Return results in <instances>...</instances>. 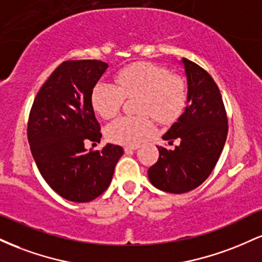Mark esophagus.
<instances>
[{"mask_svg": "<svg viewBox=\"0 0 262 262\" xmlns=\"http://www.w3.org/2000/svg\"><path fill=\"white\" fill-rule=\"evenodd\" d=\"M137 149H139V146H138V145L125 146V148H124V151H125V152H132V151H134V150H137Z\"/></svg>", "mask_w": 262, "mask_h": 262, "instance_id": "obj_1", "label": "esophagus"}]
</instances>
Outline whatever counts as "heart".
<instances>
[{
	"mask_svg": "<svg viewBox=\"0 0 262 262\" xmlns=\"http://www.w3.org/2000/svg\"><path fill=\"white\" fill-rule=\"evenodd\" d=\"M139 96L138 117H118L108 123L106 138L119 145H135L154 132L151 117L161 123L179 118L187 101V89L181 77L152 62H135L119 70L116 85L98 81L91 92L93 110L102 118H111L121 110L124 97Z\"/></svg>",
	"mask_w": 262,
	"mask_h": 262,
	"instance_id": "heart-1",
	"label": "heart"
}]
</instances>
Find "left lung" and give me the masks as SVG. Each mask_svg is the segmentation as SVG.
Returning a JSON list of instances; mask_svg holds the SVG:
<instances>
[{
    "instance_id": "8db88e82",
    "label": "left lung",
    "mask_w": 262,
    "mask_h": 262,
    "mask_svg": "<svg viewBox=\"0 0 262 262\" xmlns=\"http://www.w3.org/2000/svg\"><path fill=\"white\" fill-rule=\"evenodd\" d=\"M187 77V107L164 134L173 150L158 146L159 160L148 170L150 182L169 193H185L206 181L228 134V118L217 83L204 69L182 58Z\"/></svg>"
}]
</instances>
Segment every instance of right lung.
Segmentation results:
<instances>
[{"label": "right lung", "mask_w": 262, "mask_h": 262, "mask_svg": "<svg viewBox=\"0 0 262 262\" xmlns=\"http://www.w3.org/2000/svg\"><path fill=\"white\" fill-rule=\"evenodd\" d=\"M108 65L100 60H68L39 90L29 113L28 141L39 172L56 193L71 202H90L108 188L119 145L87 152L100 141V123L91 103L93 86Z\"/></svg>", "instance_id": "right-lung-1"}]
</instances>
